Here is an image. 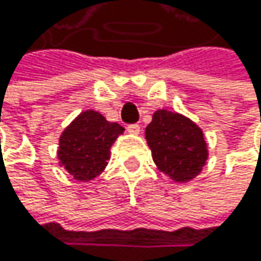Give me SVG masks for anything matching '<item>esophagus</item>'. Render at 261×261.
I'll return each mask as SVG.
<instances>
[{"label":"esophagus","instance_id":"34e87169","mask_svg":"<svg viewBox=\"0 0 261 261\" xmlns=\"http://www.w3.org/2000/svg\"><path fill=\"white\" fill-rule=\"evenodd\" d=\"M126 132L132 133V135H139L141 133V126L138 123H132V125L126 126Z\"/></svg>","mask_w":261,"mask_h":261}]
</instances>
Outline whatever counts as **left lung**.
Wrapping results in <instances>:
<instances>
[{"instance_id": "8db88e82", "label": "left lung", "mask_w": 261, "mask_h": 261, "mask_svg": "<svg viewBox=\"0 0 261 261\" xmlns=\"http://www.w3.org/2000/svg\"><path fill=\"white\" fill-rule=\"evenodd\" d=\"M156 167L174 181L196 178L206 164L208 147L202 129L178 113L158 109L145 128Z\"/></svg>"}]
</instances>
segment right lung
Returning <instances> with one entry per match:
<instances>
[{
  "instance_id": "add662e5",
  "label": "right lung",
  "mask_w": 261,
  "mask_h": 261,
  "mask_svg": "<svg viewBox=\"0 0 261 261\" xmlns=\"http://www.w3.org/2000/svg\"><path fill=\"white\" fill-rule=\"evenodd\" d=\"M122 133V125L108 122L100 113L87 109L59 138V166L78 181L94 180L105 170L111 155L109 148Z\"/></svg>"
}]
</instances>
